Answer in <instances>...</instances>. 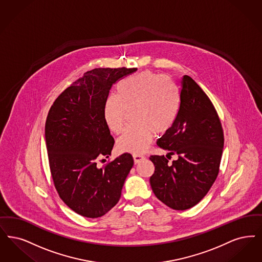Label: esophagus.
Listing matches in <instances>:
<instances>
[{"label":"esophagus","mask_w":262,"mask_h":262,"mask_svg":"<svg viewBox=\"0 0 262 262\" xmlns=\"http://www.w3.org/2000/svg\"><path fill=\"white\" fill-rule=\"evenodd\" d=\"M143 159H144V156H142V155H134V161H135L136 165L140 163Z\"/></svg>","instance_id":"esophagus-1"}]
</instances>
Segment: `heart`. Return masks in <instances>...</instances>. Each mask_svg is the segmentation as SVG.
Segmentation results:
<instances>
[{"label":"heart","mask_w":262,"mask_h":262,"mask_svg":"<svg viewBox=\"0 0 262 262\" xmlns=\"http://www.w3.org/2000/svg\"><path fill=\"white\" fill-rule=\"evenodd\" d=\"M180 106L178 88L166 76L144 71L122 80L116 95L106 97L103 118L107 127L119 134L126 111L132 113L135 126L127 127L117 140L119 151L144 153L154 133L164 134L174 124Z\"/></svg>","instance_id":"heart-1"}]
</instances>
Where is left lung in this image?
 <instances>
[{"label":"left lung","instance_id":"left-lung-1","mask_svg":"<svg viewBox=\"0 0 262 262\" xmlns=\"http://www.w3.org/2000/svg\"><path fill=\"white\" fill-rule=\"evenodd\" d=\"M180 86L178 118L157 141L178 159L171 164L165 156L149 159L155 166L150 178L155 196L171 209L184 210L197 205L216 179L224 137L217 113L199 84L184 75Z\"/></svg>","mask_w":262,"mask_h":262}]
</instances>
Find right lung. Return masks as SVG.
Masks as SVG:
<instances>
[{
	"instance_id": "right-lung-1",
	"label": "right lung",
	"mask_w": 262,
	"mask_h": 262,
	"mask_svg": "<svg viewBox=\"0 0 262 262\" xmlns=\"http://www.w3.org/2000/svg\"><path fill=\"white\" fill-rule=\"evenodd\" d=\"M136 70L96 68L84 73L55 99L47 118L45 137L55 188L84 217H100L115 206L134 166L128 153L103 168L96 161L109 158L115 143L103 118L105 99L118 80Z\"/></svg>"
}]
</instances>
